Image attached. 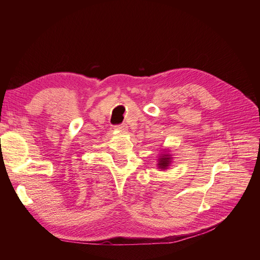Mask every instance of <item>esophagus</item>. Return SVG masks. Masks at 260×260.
<instances>
[{"label":"esophagus","mask_w":260,"mask_h":260,"mask_svg":"<svg viewBox=\"0 0 260 260\" xmlns=\"http://www.w3.org/2000/svg\"><path fill=\"white\" fill-rule=\"evenodd\" d=\"M114 128L116 131H126L127 129V125L126 124H120V125H115Z\"/></svg>","instance_id":"obj_1"}]
</instances>
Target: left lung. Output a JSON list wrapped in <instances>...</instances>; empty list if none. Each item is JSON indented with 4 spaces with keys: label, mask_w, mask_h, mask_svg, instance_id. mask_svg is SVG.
I'll use <instances>...</instances> for the list:
<instances>
[{
    "label": "left lung",
    "mask_w": 260,
    "mask_h": 260,
    "mask_svg": "<svg viewBox=\"0 0 260 260\" xmlns=\"http://www.w3.org/2000/svg\"><path fill=\"white\" fill-rule=\"evenodd\" d=\"M158 168H161V169H167L168 167H169V164H170V156L169 155H163V156H161V158L158 159Z\"/></svg>",
    "instance_id": "8db88e82"
}]
</instances>
